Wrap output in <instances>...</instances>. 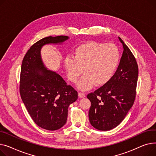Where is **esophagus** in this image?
Instances as JSON below:
<instances>
[{
    "label": "esophagus",
    "mask_w": 156,
    "mask_h": 156,
    "mask_svg": "<svg viewBox=\"0 0 156 156\" xmlns=\"http://www.w3.org/2000/svg\"><path fill=\"white\" fill-rule=\"evenodd\" d=\"M78 96H79V98H84L86 96H85V94L83 93H81V92H79V93H78Z\"/></svg>",
    "instance_id": "1"
}]
</instances>
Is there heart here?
Wrapping results in <instances>:
<instances>
[{
  "mask_svg": "<svg viewBox=\"0 0 156 156\" xmlns=\"http://www.w3.org/2000/svg\"><path fill=\"white\" fill-rule=\"evenodd\" d=\"M120 59V52L113 43L89 41L79 45L73 56L64 59V66L67 76L76 82L83 70L84 76L77 82L80 90H87L96 86H102L113 76Z\"/></svg>",
  "mask_w": 156,
  "mask_h": 156,
  "instance_id": "obj_1",
  "label": "heart"
}]
</instances>
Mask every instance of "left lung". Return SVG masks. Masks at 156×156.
Here are the masks:
<instances>
[{"label": "left lung", "instance_id": "8db88e82", "mask_svg": "<svg viewBox=\"0 0 156 156\" xmlns=\"http://www.w3.org/2000/svg\"><path fill=\"white\" fill-rule=\"evenodd\" d=\"M118 39L123 51L116 72L106 84L87 96L91 103L89 122L99 130L107 131L117 126L135 99L138 66L130 50L120 37Z\"/></svg>", "mask_w": 156, "mask_h": 156}]
</instances>
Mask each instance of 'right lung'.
Returning a JSON list of instances; mask_svg holds the SVG:
<instances>
[{"mask_svg":"<svg viewBox=\"0 0 156 156\" xmlns=\"http://www.w3.org/2000/svg\"><path fill=\"white\" fill-rule=\"evenodd\" d=\"M69 39L67 36L44 38L31 46L22 62V101L34 123L47 130L60 129L66 123L69 106L77 99L78 94L58 74L45 66L41 50L46 44H61Z\"/></svg>","mask_w":156,"mask_h":156,"instance_id":"1","label":"right lung"}]
</instances>
